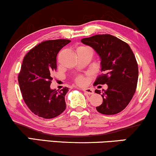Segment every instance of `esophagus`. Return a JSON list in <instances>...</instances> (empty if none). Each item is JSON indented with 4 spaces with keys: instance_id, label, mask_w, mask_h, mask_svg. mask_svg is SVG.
Returning <instances> with one entry per match:
<instances>
[{
    "instance_id": "1",
    "label": "esophagus",
    "mask_w": 156,
    "mask_h": 156,
    "mask_svg": "<svg viewBox=\"0 0 156 156\" xmlns=\"http://www.w3.org/2000/svg\"><path fill=\"white\" fill-rule=\"evenodd\" d=\"M83 91L86 94H94V90L91 88H84L83 89Z\"/></svg>"
}]
</instances>
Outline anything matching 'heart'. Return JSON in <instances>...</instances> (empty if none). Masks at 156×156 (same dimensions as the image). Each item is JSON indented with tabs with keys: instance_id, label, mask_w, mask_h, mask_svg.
<instances>
[{
	"instance_id": "obj_1",
	"label": "heart",
	"mask_w": 156,
	"mask_h": 156,
	"mask_svg": "<svg viewBox=\"0 0 156 156\" xmlns=\"http://www.w3.org/2000/svg\"><path fill=\"white\" fill-rule=\"evenodd\" d=\"M86 49H90V48L89 47H86V46H79V47L77 48V51H82ZM76 82L78 84H83L85 83V78H84L83 76H78V77H76Z\"/></svg>"
}]
</instances>
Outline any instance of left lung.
Wrapping results in <instances>:
<instances>
[{
	"label": "left lung",
	"mask_w": 156,
	"mask_h": 156,
	"mask_svg": "<svg viewBox=\"0 0 156 156\" xmlns=\"http://www.w3.org/2000/svg\"><path fill=\"white\" fill-rule=\"evenodd\" d=\"M91 46L101 59V71L94 85L107 84L101 96L103 102L97 110L104 115L121 112L132 100L138 80V65L133 51L124 41L109 34L96 35L81 40ZM95 92L100 94L99 90Z\"/></svg>",
	"instance_id": "1"
}]
</instances>
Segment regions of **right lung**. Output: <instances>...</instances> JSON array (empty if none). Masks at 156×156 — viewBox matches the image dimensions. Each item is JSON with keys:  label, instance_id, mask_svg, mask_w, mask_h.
<instances>
[{"label": "right lung", "instance_id": "add662e5", "mask_svg": "<svg viewBox=\"0 0 156 156\" xmlns=\"http://www.w3.org/2000/svg\"><path fill=\"white\" fill-rule=\"evenodd\" d=\"M71 41H46L27 52L22 62L18 81L22 97L35 115L50 119L66 109L65 95L68 88L60 91L51 89L52 73L57 70V56Z\"/></svg>", "mask_w": 156, "mask_h": 156}]
</instances>
